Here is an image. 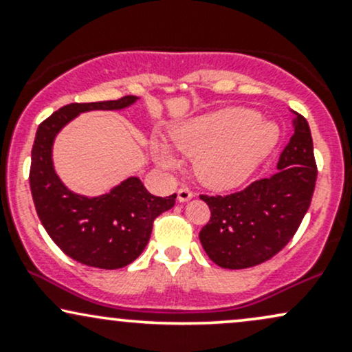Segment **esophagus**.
I'll list each match as a JSON object with an SVG mask.
<instances>
[{"instance_id": "esophagus-1", "label": "esophagus", "mask_w": 352, "mask_h": 352, "mask_svg": "<svg viewBox=\"0 0 352 352\" xmlns=\"http://www.w3.org/2000/svg\"><path fill=\"white\" fill-rule=\"evenodd\" d=\"M190 199H193V192H192V190L187 188V187L179 188V192H177V200L184 204V201H188Z\"/></svg>"}]
</instances>
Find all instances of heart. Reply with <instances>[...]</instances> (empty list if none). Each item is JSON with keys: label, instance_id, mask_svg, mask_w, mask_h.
I'll return each instance as SVG.
<instances>
[{"label": "heart", "instance_id": "obj_1", "mask_svg": "<svg viewBox=\"0 0 352 352\" xmlns=\"http://www.w3.org/2000/svg\"><path fill=\"white\" fill-rule=\"evenodd\" d=\"M180 153L199 159L195 172L204 185L230 190L245 184L280 140L276 124L261 120L260 112L228 107L177 125L170 134ZM155 160L165 170H177L179 159L162 142L152 145Z\"/></svg>", "mask_w": 352, "mask_h": 352}]
</instances>
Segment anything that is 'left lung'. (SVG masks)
<instances>
[{"instance_id": "left-lung-1", "label": "left lung", "mask_w": 352, "mask_h": 352, "mask_svg": "<svg viewBox=\"0 0 352 352\" xmlns=\"http://www.w3.org/2000/svg\"><path fill=\"white\" fill-rule=\"evenodd\" d=\"M293 112V135L278 160V170L227 197L200 195L212 217L200 243L221 268L243 270L270 260L288 245L308 212L316 185L309 125Z\"/></svg>"}]
</instances>
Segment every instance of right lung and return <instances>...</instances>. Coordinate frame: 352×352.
<instances>
[{
	"instance_id": "1",
	"label": "right lung",
	"mask_w": 352,
	"mask_h": 352,
	"mask_svg": "<svg viewBox=\"0 0 352 352\" xmlns=\"http://www.w3.org/2000/svg\"><path fill=\"white\" fill-rule=\"evenodd\" d=\"M137 99L67 104L39 124L31 151L30 185L43 227L67 256L94 268L132 263L148 243L153 220L175 205L177 195H152L139 177H129L104 195H79L56 173L52 144L60 129L82 112L120 111Z\"/></svg>"
}]
</instances>
